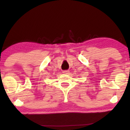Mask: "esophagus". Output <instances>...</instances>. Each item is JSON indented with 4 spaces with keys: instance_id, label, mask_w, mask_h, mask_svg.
Masks as SVG:
<instances>
[{
    "instance_id": "esophagus-1",
    "label": "esophagus",
    "mask_w": 130,
    "mask_h": 130,
    "mask_svg": "<svg viewBox=\"0 0 130 130\" xmlns=\"http://www.w3.org/2000/svg\"><path fill=\"white\" fill-rule=\"evenodd\" d=\"M69 73V70H63V71H62V73L63 74H68Z\"/></svg>"
}]
</instances>
